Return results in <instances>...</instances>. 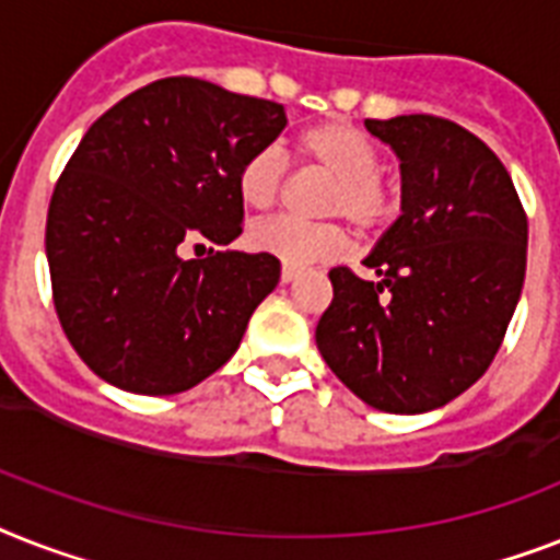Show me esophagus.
<instances>
[{
  "label": "esophagus",
  "instance_id": "esophagus-1",
  "mask_svg": "<svg viewBox=\"0 0 560 560\" xmlns=\"http://www.w3.org/2000/svg\"><path fill=\"white\" fill-rule=\"evenodd\" d=\"M299 276H302V270H299V267H290V265L281 267V281H284V284L295 281V279H299Z\"/></svg>",
  "mask_w": 560,
  "mask_h": 560
}]
</instances>
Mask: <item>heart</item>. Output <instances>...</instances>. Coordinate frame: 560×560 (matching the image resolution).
<instances>
[{
	"instance_id": "1",
	"label": "heart",
	"mask_w": 560,
	"mask_h": 560,
	"mask_svg": "<svg viewBox=\"0 0 560 560\" xmlns=\"http://www.w3.org/2000/svg\"><path fill=\"white\" fill-rule=\"evenodd\" d=\"M295 152L307 166L334 177L325 195V215L348 218L359 233H380L397 218V186L380 175L383 154L368 135L342 120H327L295 138ZM241 203L253 212H270L284 189V163L276 149H256L235 172ZM249 247L281 265L307 267L334 261L348 249V233L339 224H302L276 218L256 224L247 235Z\"/></svg>"
}]
</instances>
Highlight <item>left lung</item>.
<instances>
[{
	"label": "left lung",
	"instance_id": "8db88e82",
	"mask_svg": "<svg viewBox=\"0 0 560 560\" xmlns=\"http://www.w3.org/2000/svg\"><path fill=\"white\" fill-rule=\"evenodd\" d=\"M402 172V215L362 261L327 272L316 325L327 368L371 408L422 413L486 374L526 272V212L483 140L434 115L365 120Z\"/></svg>",
	"mask_w": 560,
	"mask_h": 560
}]
</instances>
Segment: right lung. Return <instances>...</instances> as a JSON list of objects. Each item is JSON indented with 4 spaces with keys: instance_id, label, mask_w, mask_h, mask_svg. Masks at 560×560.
<instances>
[{
    "instance_id": "add662e5",
    "label": "right lung",
    "mask_w": 560,
    "mask_h": 560,
    "mask_svg": "<svg viewBox=\"0 0 560 560\" xmlns=\"http://www.w3.org/2000/svg\"><path fill=\"white\" fill-rule=\"evenodd\" d=\"M284 126L281 103L198 77L154 80L91 122L54 186L45 253L59 325L100 380L166 397L238 351L281 265L215 247L241 235V161Z\"/></svg>"
}]
</instances>
